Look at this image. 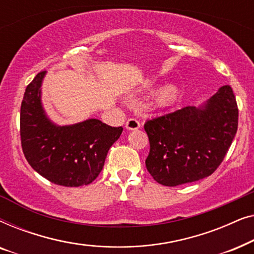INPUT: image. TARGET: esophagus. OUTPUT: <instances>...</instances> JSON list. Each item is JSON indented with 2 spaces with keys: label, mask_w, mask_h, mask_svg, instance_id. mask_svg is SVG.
I'll return each instance as SVG.
<instances>
[{
  "label": "esophagus",
  "mask_w": 254,
  "mask_h": 254,
  "mask_svg": "<svg viewBox=\"0 0 254 254\" xmlns=\"http://www.w3.org/2000/svg\"><path fill=\"white\" fill-rule=\"evenodd\" d=\"M140 127H141L140 121L135 119V118H130V119L127 120V123H126V128H127V129H129V130H136V129H138V128H140Z\"/></svg>",
  "instance_id": "34e87169"
}]
</instances>
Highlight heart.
Wrapping results in <instances>:
<instances>
[{
	"label": "heart",
	"instance_id": "obj_1",
	"mask_svg": "<svg viewBox=\"0 0 254 254\" xmlns=\"http://www.w3.org/2000/svg\"><path fill=\"white\" fill-rule=\"evenodd\" d=\"M177 96H178V89H177L173 84H169L163 86V88L159 90L157 96H156V100H157L159 105L166 106L175 102Z\"/></svg>",
	"mask_w": 254,
	"mask_h": 254
}]
</instances>
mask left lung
Wrapping results in <instances>:
<instances>
[{
	"label": "left lung",
	"mask_w": 254,
	"mask_h": 254,
	"mask_svg": "<svg viewBox=\"0 0 254 254\" xmlns=\"http://www.w3.org/2000/svg\"><path fill=\"white\" fill-rule=\"evenodd\" d=\"M238 127V106L230 85L204 104L162 114L144 124L150 143L145 166L156 182L178 186L206 178L227 155Z\"/></svg>",
	"instance_id": "8db88e82"
}]
</instances>
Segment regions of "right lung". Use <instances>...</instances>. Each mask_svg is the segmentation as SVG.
Listing matches in <instances>:
<instances>
[{
	"instance_id": "add662e5",
	"label": "right lung",
	"mask_w": 254,
	"mask_h": 254,
	"mask_svg": "<svg viewBox=\"0 0 254 254\" xmlns=\"http://www.w3.org/2000/svg\"><path fill=\"white\" fill-rule=\"evenodd\" d=\"M46 71L38 72L26 86L20 106V142L26 161L51 183L65 187L88 185L103 170L111 145L123 127L97 119L57 126L47 119L40 102Z\"/></svg>"
}]
</instances>
